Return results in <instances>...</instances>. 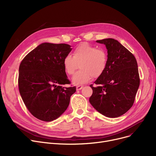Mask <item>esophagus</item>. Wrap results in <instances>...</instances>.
<instances>
[{
  "instance_id": "obj_1",
  "label": "esophagus",
  "mask_w": 156,
  "mask_h": 156,
  "mask_svg": "<svg viewBox=\"0 0 156 156\" xmlns=\"http://www.w3.org/2000/svg\"><path fill=\"white\" fill-rule=\"evenodd\" d=\"M83 86H81V85H78L77 87H76V90H80L81 89H82L83 88Z\"/></svg>"
}]
</instances>
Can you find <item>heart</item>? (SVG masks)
Here are the masks:
<instances>
[{
  "mask_svg": "<svg viewBox=\"0 0 156 156\" xmlns=\"http://www.w3.org/2000/svg\"><path fill=\"white\" fill-rule=\"evenodd\" d=\"M108 54L104 48L83 42L76 47L73 51V57L66 55L62 60L65 72L72 75L79 68L81 69L72 78L75 85H81L94 78L101 76L107 68Z\"/></svg>",
  "mask_w": 156,
  "mask_h": 156,
  "instance_id": "heart-1",
  "label": "heart"
}]
</instances>
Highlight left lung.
Listing matches in <instances>:
<instances>
[{
  "label": "left lung",
  "mask_w": 156,
  "mask_h": 156,
  "mask_svg": "<svg viewBox=\"0 0 156 156\" xmlns=\"http://www.w3.org/2000/svg\"><path fill=\"white\" fill-rule=\"evenodd\" d=\"M108 49V64L103 75L90 85L93 90L89 102L104 116L117 118L126 113L134 103L140 85L137 62L133 54L118 40H97Z\"/></svg>",
  "instance_id": "1"
}]
</instances>
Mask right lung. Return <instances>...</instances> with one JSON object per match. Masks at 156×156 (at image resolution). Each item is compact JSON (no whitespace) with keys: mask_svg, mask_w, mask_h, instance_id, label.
I'll return each mask as SVG.
<instances>
[{"mask_svg":"<svg viewBox=\"0 0 156 156\" xmlns=\"http://www.w3.org/2000/svg\"><path fill=\"white\" fill-rule=\"evenodd\" d=\"M66 44L43 43L29 52L21 62L18 86L26 107L34 117L51 121L68 108L76 87L70 84L62 60L71 51Z\"/></svg>","mask_w":156,"mask_h":156,"instance_id":"obj_1","label":"right lung"}]
</instances>
